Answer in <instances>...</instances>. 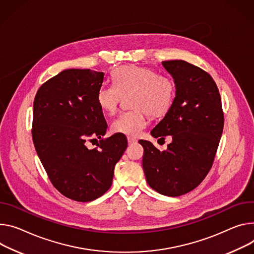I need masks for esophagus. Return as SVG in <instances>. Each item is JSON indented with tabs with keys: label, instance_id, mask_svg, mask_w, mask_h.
Returning a JSON list of instances; mask_svg holds the SVG:
<instances>
[{
	"label": "esophagus",
	"instance_id": "obj_1",
	"mask_svg": "<svg viewBox=\"0 0 254 254\" xmlns=\"http://www.w3.org/2000/svg\"><path fill=\"white\" fill-rule=\"evenodd\" d=\"M127 142H128V144H135L137 141H136V139H134V137H132V136H127Z\"/></svg>",
	"mask_w": 254,
	"mask_h": 254
}]
</instances>
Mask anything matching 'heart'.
<instances>
[{
	"instance_id": "1",
	"label": "heart",
	"mask_w": 254,
	"mask_h": 254,
	"mask_svg": "<svg viewBox=\"0 0 254 254\" xmlns=\"http://www.w3.org/2000/svg\"><path fill=\"white\" fill-rule=\"evenodd\" d=\"M113 85H102L97 91L99 107L113 114L123 96H129L132 108L121 113L111 125L112 130L128 135L139 134L147 126L148 114L152 118L164 115L171 108L176 85L167 75L157 74L151 67L121 65L111 73Z\"/></svg>"
}]
</instances>
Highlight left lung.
<instances>
[{
    "instance_id": "8db88e82",
    "label": "left lung",
    "mask_w": 254,
    "mask_h": 254,
    "mask_svg": "<svg viewBox=\"0 0 254 254\" xmlns=\"http://www.w3.org/2000/svg\"><path fill=\"white\" fill-rule=\"evenodd\" d=\"M173 77L176 94L171 108L151 131L154 137L171 135L167 149L151 142L144 148L143 169L157 192L179 196L194 190L212 168L224 127L219 89L209 73L186 61L162 62Z\"/></svg>"
}]
</instances>
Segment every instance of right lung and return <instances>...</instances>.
Listing matches in <instances>:
<instances>
[{
  "label": "right lung",
  "mask_w": 254,
  "mask_h": 254,
  "mask_svg": "<svg viewBox=\"0 0 254 254\" xmlns=\"http://www.w3.org/2000/svg\"><path fill=\"white\" fill-rule=\"evenodd\" d=\"M104 73L68 68L40 86L33 103L32 140L53 186L87 202L111 187L114 167L127 147L124 133L101 139L107 129L97 91ZM101 139L89 150L85 141Z\"/></svg>",
  "instance_id": "obj_1"
}]
</instances>
